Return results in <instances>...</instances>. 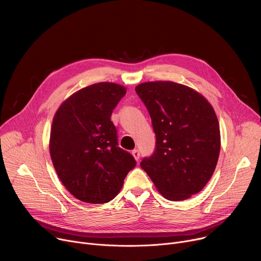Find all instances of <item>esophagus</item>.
I'll return each instance as SVG.
<instances>
[{
    "label": "esophagus",
    "instance_id": "1",
    "mask_svg": "<svg viewBox=\"0 0 261 261\" xmlns=\"http://www.w3.org/2000/svg\"><path fill=\"white\" fill-rule=\"evenodd\" d=\"M132 154H133V156L135 158L136 161H139V159H140V151L138 149H134L132 151Z\"/></svg>",
    "mask_w": 261,
    "mask_h": 261
}]
</instances>
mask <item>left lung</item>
<instances>
[{
  "label": "left lung",
  "mask_w": 261,
  "mask_h": 261,
  "mask_svg": "<svg viewBox=\"0 0 261 261\" xmlns=\"http://www.w3.org/2000/svg\"><path fill=\"white\" fill-rule=\"evenodd\" d=\"M136 92L150 115L155 149L141 168L166 199L180 201L199 193L216 169L221 137L212 105L188 86L148 82Z\"/></svg>",
  "instance_id": "obj_1"
}]
</instances>
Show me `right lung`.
Returning <instances> with one entry per match:
<instances>
[{
  "instance_id": "1",
  "label": "right lung",
  "mask_w": 261,
  "mask_h": 261,
  "mask_svg": "<svg viewBox=\"0 0 261 261\" xmlns=\"http://www.w3.org/2000/svg\"><path fill=\"white\" fill-rule=\"evenodd\" d=\"M123 86L97 83L68 97L54 116L49 153L58 176L76 199L99 204L120 192L134 156L118 147L113 110L125 95Z\"/></svg>"
}]
</instances>
